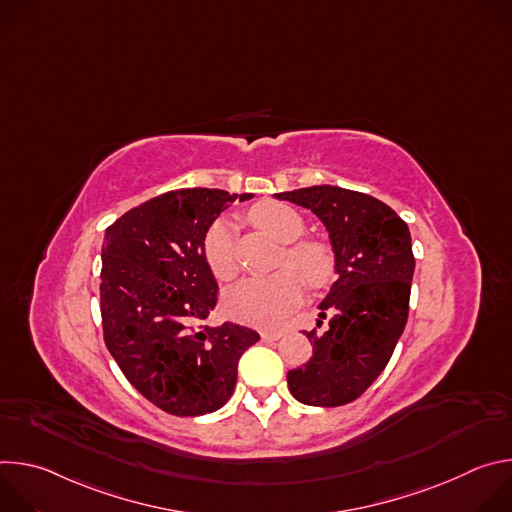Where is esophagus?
<instances>
[{"mask_svg": "<svg viewBox=\"0 0 512 512\" xmlns=\"http://www.w3.org/2000/svg\"><path fill=\"white\" fill-rule=\"evenodd\" d=\"M281 338V332H261L263 342H275Z\"/></svg>", "mask_w": 512, "mask_h": 512, "instance_id": "obj_1", "label": "esophagus"}]
</instances>
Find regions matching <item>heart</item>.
I'll use <instances>...</instances> for the list:
<instances>
[{
	"label": "heart",
	"mask_w": 512,
	"mask_h": 512,
	"mask_svg": "<svg viewBox=\"0 0 512 512\" xmlns=\"http://www.w3.org/2000/svg\"><path fill=\"white\" fill-rule=\"evenodd\" d=\"M251 223L281 243L285 255L281 265L291 263L305 275L310 287L326 285L334 275L332 255L326 245L318 241H298L304 235L306 223L298 210L283 202H259L249 210ZM204 259L216 279L231 281L239 275V257L235 229L227 221H216L202 241ZM304 294V280L296 269H281L269 277H251L225 294V310L231 318L259 326L275 328L294 310Z\"/></svg>",
	"instance_id": "b5f03b06"
}]
</instances>
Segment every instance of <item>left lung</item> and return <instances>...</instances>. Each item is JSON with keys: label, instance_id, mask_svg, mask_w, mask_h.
I'll return each mask as SVG.
<instances>
[{"label": "left lung", "instance_id": "obj_1", "mask_svg": "<svg viewBox=\"0 0 512 512\" xmlns=\"http://www.w3.org/2000/svg\"><path fill=\"white\" fill-rule=\"evenodd\" d=\"M310 208L326 225L338 279L320 304L321 327L304 332L314 354L287 373L304 405L340 407L358 399L385 371L409 316L415 269L411 235L385 202L338 186H310L275 194Z\"/></svg>", "mask_w": 512, "mask_h": 512}]
</instances>
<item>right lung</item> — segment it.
Wrapping results in <instances>:
<instances>
[{
	"label": "right lung",
	"instance_id": "add662e5",
	"mask_svg": "<svg viewBox=\"0 0 512 512\" xmlns=\"http://www.w3.org/2000/svg\"><path fill=\"white\" fill-rule=\"evenodd\" d=\"M235 198L210 188L172 190L127 210L105 233V344L125 379L170 415L221 409L235 391L241 354L259 342L255 330L233 322L202 324L218 300L202 241Z\"/></svg>",
	"mask_w": 512,
	"mask_h": 512
}]
</instances>
